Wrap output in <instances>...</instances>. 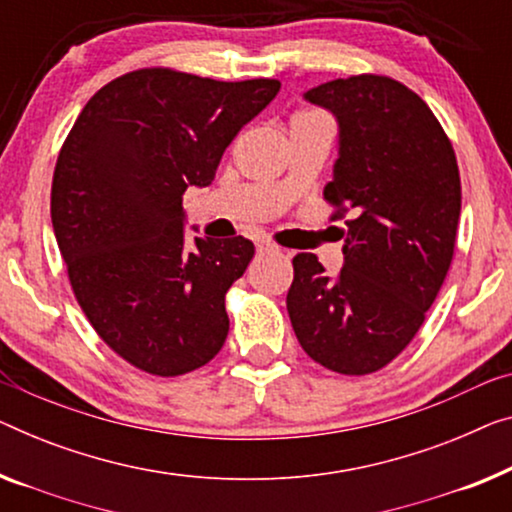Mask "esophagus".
I'll return each mask as SVG.
<instances>
[{
	"label": "esophagus",
	"instance_id": "34e87169",
	"mask_svg": "<svg viewBox=\"0 0 512 512\" xmlns=\"http://www.w3.org/2000/svg\"><path fill=\"white\" fill-rule=\"evenodd\" d=\"M257 253L259 255H282V248L276 246V243H271V241H259L257 243Z\"/></svg>",
	"mask_w": 512,
	"mask_h": 512
}]
</instances>
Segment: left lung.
<instances>
[{
  "instance_id": "obj_1",
  "label": "left lung",
  "mask_w": 512,
  "mask_h": 512,
  "mask_svg": "<svg viewBox=\"0 0 512 512\" xmlns=\"http://www.w3.org/2000/svg\"><path fill=\"white\" fill-rule=\"evenodd\" d=\"M338 124V160L324 197L352 211L345 262L329 276L294 257L287 312L312 361L340 375L391 363L421 329L451 266L462 186L455 151L432 110L384 75L305 91Z\"/></svg>"
}]
</instances>
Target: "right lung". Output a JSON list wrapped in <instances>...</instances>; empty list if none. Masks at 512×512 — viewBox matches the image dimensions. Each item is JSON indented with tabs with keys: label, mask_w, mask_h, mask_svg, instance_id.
Masks as SVG:
<instances>
[{
	"label": "right lung",
	"mask_w": 512,
	"mask_h": 512,
	"mask_svg": "<svg viewBox=\"0 0 512 512\" xmlns=\"http://www.w3.org/2000/svg\"><path fill=\"white\" fill-rule=\"evenodd\" d=\"M278 91V80L142 68L98 89L68 133L50 195L57 246L91 326L135 368L186 375L223 347L225 294L255 246L188 241L181 197L209 186Z\"/></svg>",
	"instance_id": "1"
}]
</instances>
